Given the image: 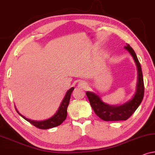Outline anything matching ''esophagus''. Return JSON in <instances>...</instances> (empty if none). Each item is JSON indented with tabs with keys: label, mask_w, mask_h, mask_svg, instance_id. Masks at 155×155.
Wrapping results in <instances>:
<instances>
[{
	"label": "esophagus",
	"mask_w": 155,
	"mask_h": 155,
	"mask_svg": "<svg viewBox=\"0 0 155 155\" xmlns=\"http://www.w3.org/2000/svg\"><path fill=\"white\" fill-rule=\"evenodd\" d=\"M78 85H79L80 87H82V88H86L87 87V84L85 83V82H81V81L79 82Z\"/></svg>",
	"instance_id": "esophagus-1"
}]
</instances>
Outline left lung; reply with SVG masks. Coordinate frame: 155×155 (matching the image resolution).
Returning <instances> with one entry per match:
<instances>
[{"mask_svg":"<svg viewBox=\"0 0 155 155\" xmlns=\"http://www.w3.org/2000/svg\"><path fill=\"white\" fill-rule=\"evenodd\" d=\"M134 59L137 66V78L136 90L134 95L130 100L120 105H110L104 102L98 94L92 92H86L90 105L94 113L99 118L106 121L126 120L135 111L143 101L144 97V82L142 68L134 50L129 45L124 47Z\"/></svg>","mask_w":155,"mask_h":155,"instance_id":"8db88e82","label":"left lung"}]
</instances>
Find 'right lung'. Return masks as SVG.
<instances>
[{
    "label": "right lung",
    "mask_w": 155,
    "mask_h": 155,
    "mask_svg": "<svg viewBox=\"0 0 155 155\" xmlns=\"http://www.w3.org/2000/svg\"><path fill=\"white\" fill-rule=\"evenodd\" d=\"M73 90L74 87H71L67 91L66 94H65L64 98H63L62 102H61L60 107L58 108V111L56 112V114H55L54 116H51V117L49 118H48V119L43 120H34L29 119V118H27L25 117V116L22 115V114L18 111V109H16V107H15V108L17 112H18L24 119L27 120V121L30 123L31 124H32L33 126L37 127V128L39 129H44H44L46 130V129L54 128V127H56L59 126V125H61L65 120V118H66L67 108L68 107L71 93L73 92Z\"/></svg>",
    "instance_id": "obj_1"
}]
</instances>
